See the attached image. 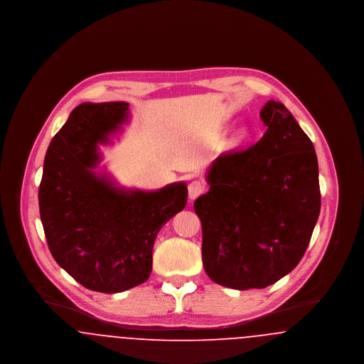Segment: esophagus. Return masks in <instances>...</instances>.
Here are the masks:
<instances>
[{
  "label": "esophagus",
  "mask_w": 364,
  "mask_h": 364,
  "mask_svg": "<svg viewBox=\"0 0 364 364\" xmlns=\"http://www.w3.org/2000/svg\"><path fill=\"white\" fill-rule=\"evenodd\" d=\"M205 191V184L200 180H193L191 181L188 186V193H190L191 200H195L199 195H202Z\"/></svg>",
  "instance_id": "34e87169"
}]
</instances>
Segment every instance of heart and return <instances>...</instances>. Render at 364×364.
<instances>
[{"label":"heart","mask_w":364,"mask_h":364,"mask_svg":"<svg viewBox=\"0 0 364 364\" xmlns=\"http://www.w3.org/2000/svg\"><path fill=\"white\" fill-rule=\"evenodd\" d=\"M247 136H248V132H247L245 129H242V131L239 132V136H237V138H239V140H244Z\"/></svg>","instance_id":"1"}]
</instances>
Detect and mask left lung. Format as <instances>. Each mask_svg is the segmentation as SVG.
Masks as SVG:
<instances>
[{
	"label": "left lung",
	"instance_id": "obj_1",
	"mask_svg": "<svg viewBox=\"0 0 364 364\" xmlns=\"http://www.w3.org/2000/svg\"><path fill=\"white\" fill-rule=\"evenodd\" d=\"M267 131L210 166V190L193 208L202 223L203 267L214 282L266 288L303 258L319 217L318 159L292 113L276 101L260 110Z\"/></svg>",
	"mask_w": 364,
	"mask_h": 364
}]
</instances>
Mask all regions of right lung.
<instances>
[{
  "label": "right lung",
  "mask_w": 364,
  "mask_h": 364,
  "mask_svg": "<svg viewBox=\"0 0 364 364\" xmlns=\"http://www.w3.org/2000/svg\"><path fill=\"white\" fill-rule=\"evenodd\" d=\"M127 102L82 104L52 139L39 213L54 260L85 288L117 294L147 281L156 235L187 205L186 183L127 190L106 173L98 143L128 120Z\"/></svg>",
  "instance_id": "add662e5"
}]
</instances>
